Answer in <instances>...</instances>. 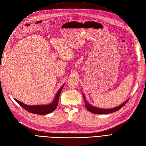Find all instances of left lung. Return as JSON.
<instances>
[{
	"mask_svg": "<svg viewBox=\"0 0 146 146\" xmlns=\"http://www.w3.org/2000/svg\"><path fill=\"white\" fill-rule=\"evenodd\" d=\"M83 96L84 100H85V104L86 106V108H87V110L88 111L94 113V114H108V113H113L115 112L116 111H118V110H120L121 108H122L123 106H124L126 103L127 102V101L129 100V99H128L126 101H125L124 102L123 104H122L121 105H120L118 107H116L115 108H108V109H104V108H98V107H94L93 105H91L90 104H89L87 102L85 96L84 95V94L83 93Z\"/></svg>",
	"mask_w": 146,
	"mask_h": 146,
	"instance_id": "8db88e82",
	"label": "left lung"
}]
</instances>
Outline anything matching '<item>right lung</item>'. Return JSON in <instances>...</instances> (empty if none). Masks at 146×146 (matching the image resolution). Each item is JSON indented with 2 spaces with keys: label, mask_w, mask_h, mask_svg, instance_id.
I'll return each mask as SVG.
<instances>
[{
  "label": "right lung",
  "mask_w": 146,
  "mask_h": 146,
  "mask_svg": "<svg viewBox=\"0 0 146 146\" xmlns=\"http://www.w3.org/2000/svg\"><path fill=\"white\" fill-rule=\"evenodd\" d=\"M64 85H63L61 86L58 92H56V94L55 96V98L54 100L52 101V102L47 104V105H26L25 104H23L21 102L17 100V99H15V100L22 107L24 108L26 111H27L31 113L36 114H41V115H44V114H47L48 113H50L52 111H54V110L56 108L57 106H58V100L61 94V92L62 91Z\"/></svg>",
  "instance_id": "right-lung-1"
}]
</instances>
